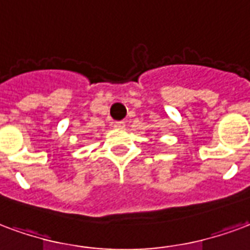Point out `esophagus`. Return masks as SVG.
<instances>
[{"instance_id": "34e87169", "label": "esophagus", "mask_w": 250, "mask_h": 250, "mask_svg": "<svg viewBox=\"0 0 250 250\" xmlns=\"http://www.w3.org/2000/svg\"><path fill=\"white\" fill-rule=\"evenodd\" d=\"M112 127L116 128V130H122V128H125V122H115V123L112 125Z\"/></svg>"}]
</instances>
